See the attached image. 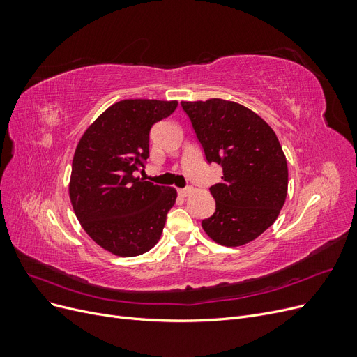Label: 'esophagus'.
<instances>
[{
  "label": "esophagus",
  "mask_w": 357,
  "mask_h": 357,
  "mask_svg": "<svg viewBox=\"0 0 357 357\" xmlns=\"http://www.w3.org/2000/svg\"><path fill=\"white\" fill-rule=\"evenodd\" d=\"M192 192V188H185V189H178V195L180 197H188Z\"/></svg>",
  "instance_id": "esophagus-1"
}]
</instances>
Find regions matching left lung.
Returning <instances> with one entry per match:
<instances>
[{
  "instance_id": "8db88e82",
  "label": "left lung",
  "mask_w": 357,
  "mask_h": 357,
  "mask_svg": "<svg viewBox=\"0 0 357 357\" xmlns=\"http://www.w3.org/2000/svg\"><path fill=\"white\" fill-rule=\"evenodd\" d=\"M208 164L223 168L210 188L215 211L202 220L211 240L226 247L253 241L278 218L287 195V162L262 117L232 101L181 102Z\"/></svg>"
}]
</instances>
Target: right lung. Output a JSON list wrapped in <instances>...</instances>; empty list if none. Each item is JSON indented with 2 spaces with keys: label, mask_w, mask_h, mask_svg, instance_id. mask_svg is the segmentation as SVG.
<instances>
[{
  "label": "right lung",
  "mask_w": 357,
  "mask_h": 357,
  "mask_svg": "<svg viewBox=\"0 0 357 357\" xmlns=\"http://www.w3.org/2000/svg\"><path fill=\"white\" fill-rule=\"evenodd\" d=\"M177 101L123 100L86 129L75 149L70 198L91 238L117 256L149 252L160 238L177 192L134 177L149 158L152 126Z\"/></svg>",
  "instance_id": "right-lung-1"
}]
</instances>
